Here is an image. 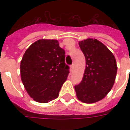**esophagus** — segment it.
Segmentation results:
<instances>
[{"mask_svg": "<svg viewBox=\"0 0 130 130\" xmlns=\"http://www.w3.org/2000/svg\"><path fill=\"white\" fill-rule=\"evenodd\" d=\"M73 65H72L70 66V71H71V72H72V71H73Z\"/></svg>", "mask_w": 130, "mask_h": 130, "instance_id": "34e87169", "label": "esophagus"}]
</instances>
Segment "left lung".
<instances>
[{
    "mask_svg": "<svg viewBox=\"0 0 130 130\" xmlns=\"http://www.w3.org/2000/svg\"><path fill=\"white\" fill-rule=\"evenodd\" d=\"M86 58L83 79L75 86L78 100L85 103L101 101L110 92L115 83L117 67L113 53L101 42L88 38L79 42Z\"/></svg>",
    "mask_w": 130,
    "mask_h": 130,
    "instance_id": "left-lung-1",
    "label": "left lung"
}]
</instances>
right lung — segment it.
Listing matches in <instances>:
<instances>
[{"mask_svg":"<svg viewBox=\"0 0 130 130\" xmlns=\"http://www.w3.org/2000/svg\"><path fill=\"white\" fill-rule=\"evenodd\" d=\"M65 58L57 40H38L26 50L20 65L21 81L34 101L47 103L59 96L69 73Z\"/></svg>","mask_w":130,"mask_h":130,"instance_id":"1","label":"right lung"}]
</instances>
